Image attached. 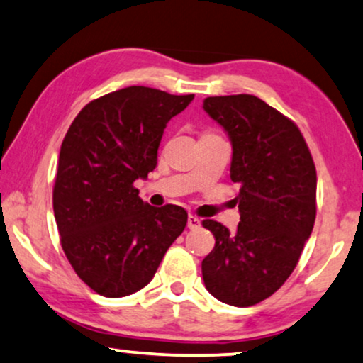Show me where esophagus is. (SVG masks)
Segmentation results:
<instances>
[{
	"label": "esophagus",
	"mask_w": 363,
	"mask_h": 363,
	"mask_svg": "<svg viewBox=\"0 0 363 363\" xmlns=\"http://www.w3.org/2000/svg\"><path fill=\"white\" fill-rule=\"evenodd\" d=\"M187 227L189 229H197V227H201V220L196 216L189 214V217H187Z\"/></svg>",
	"instance_id": "esophagus-1"
}]
</instances>
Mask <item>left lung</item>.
I'll use <instances>...</instances> for the list:
<instances>
[{
    "instance_id": "obj_1",
    "label": "left lung",
    "mask_w": 363,
    "mask_h": 363,
    "mask_svg": "<svg viewBox=\"0 0 363 363\" xmlns=\"http://www.w3.org/2000/svg\"><path fill=\"white\" fill-rule=\"evenodd\" d=\"M202 108L229 134L230 179L240 187L238 230L202 220L216 238L202 277L217 301L250 307L282 287L311 238L315 164L296 123L252 94L206 98Z\"/></svg>"
}]
</instances>
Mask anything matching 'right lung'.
Segmentation results:
<instances>
[{"label": "right lung", "mask_w": 363, "mask_h": 363, "mask_svg": "<svg viewBox=\"0 0 363 363\" xmlns=\"http://www.w3.org/2000/svg\"><path fill=\"white\" fill-rule=\"evenodd\" d=\"M192 99L129 86L86 104L62 139L55 219L67 260L99 296L146 287L184 230L182 207L149 206L134 182L154 171L166 124Z\"/></svg>", "instance_id": "right-lung-1"}]
</instances>
